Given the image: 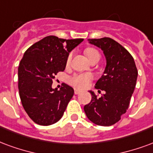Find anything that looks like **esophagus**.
<instances>
[{
  "mask_svg": "<svg viewBox=\"0 0 153 153\" xmlns=\"http://www.w3.org/2000/svg\"><path fill=\"white\" fill-rule=\"evenodd\" d=\"M81 92H82V91H80L79 89H74V94H75V95H79V94H80Z\"/></svg>",
  "mask_w": 153,
  "mask_h": 153,
  "instance_id": "esophagus-1",
  "label": "esophagus"
}]
</instances>
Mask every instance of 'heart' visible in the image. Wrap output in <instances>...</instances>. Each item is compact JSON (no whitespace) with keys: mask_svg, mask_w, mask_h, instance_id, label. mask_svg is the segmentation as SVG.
I'll use <instances>...</instances> for the list:
<instances>
[{"mask_svg":"<svg viewBox=\"0 0 153 153\" xmlns=\"http://www.w3.org/2000/svg\"><path fill=\"white\" fill-rule=\"evenodd\" d=\"M86 54L88 56V59L90 60L91 62L92 60L96 59V58H99L100 59L99 52L95 48H88L86 50ZM72 56H73L72 53H71L68 55L67 60H66L67 64H69L71 62V59H72ZM92 79H93V76H92L91 74H74L72 77H71L69 79V82L75 88H85L88 86H89L90 82H91V80Z\"/></svg>","mask_w":153,"mask_h":153,"instance_id":"obj_1","label":"heart"}]
</instances>
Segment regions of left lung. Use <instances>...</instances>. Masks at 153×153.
<instances>
[{
  "label": "left lung",
  "instance_id": "8db88e82",
  "mask_svg": "<svg viewBox=\"0 0 153 153\" xmlns=\"http://www.w3.org/2000/svg\"><path fill=\"white\" fill-rule=\"evenodd\" d=\"M88 41L103 51L106 67L95 86L98 92L101 90L105 93L98 97L89 91L91 100L84 106V112L93 123L108 126L117 123L128 108L136 85L138 71L133 56L114 39L104 37Z\"/></svg>",
  "mask_w": 153,
  "mask_h": 153
}]
</instances>
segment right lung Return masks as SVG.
<instances>
[{"label":"right lung","mask_w":153,"mask_h":153,"mask_svg":"<svg viewBox=\"0 0 153 153\" xmlns=\"http://www.w3.org/2000/svg\"><path fill=\"white\" fill-rule=\"evenodd\" d=\"M83 39H65L46 36L25 52L19 66L21 102L34 123L49 126L58 122L74 96V89L64 84L52 88L53 80L64 71L68 55Z\"/></svg>","instance_id":"add662e5"}]
</instances>
